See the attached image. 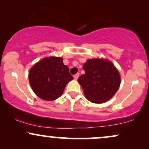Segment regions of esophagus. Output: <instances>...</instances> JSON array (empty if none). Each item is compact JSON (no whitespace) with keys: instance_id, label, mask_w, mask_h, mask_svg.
Returning a JSON list of instances; mask_svg holds the SVG:
<instances>
[{"instance_id":"esophagus-1","label":"esophagus","mask_w":149,"mask_h":149,"mask_svg":"<svg viewBox=\"0 0 149 149\" xmlns=\"http://www.w3.org/2000/svg\"><path fill=\"white\" fill-rule=\"evenodd\" d=\"M79 73H76V75H74V76H73V77H74V79L75 80H77V79H78V77H79Z\"/></svg>"}]
</instances>
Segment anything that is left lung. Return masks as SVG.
Wrapping results in <instances>:
<instances>
[{
    "label": "left lung",
    "instance_id": "8db88e82",
    "mask_svg": "<svg viewBox=\"0 0 149 149\" xmlns=\"http://www.w3.org/2000/svg\"><path fill=\"white\" fill-rule=\"evenodd\" d=\"M85 74L78 81L86 98L92 103L107 102L118 90L120 76L110 61L103 59H88L83 64Z\"/></svg>",
    "mask_w": 149,
    "mask_h": 149
}]
</instances>
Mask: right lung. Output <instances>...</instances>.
<instances>
[{
	"label": "right lung",
	"instance_id": "right-lung-1",
	"mask_svg": "<svg viewBox=\"0 0 149 149\" xmlns=\"http://www.w3.org/2000/svg\"><path fill=\"white\" fill-rule=\"evenodd\" d=\"M30 85L36 95L44 100L61 97L66 84L73 79L61 57L43 58L33 65L29 73Z\"/></svg>",
	"mask_w": 149,
	"mask_h": 149
}]
</instances>
